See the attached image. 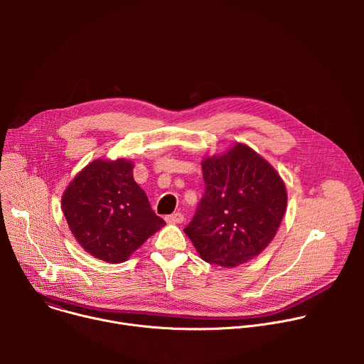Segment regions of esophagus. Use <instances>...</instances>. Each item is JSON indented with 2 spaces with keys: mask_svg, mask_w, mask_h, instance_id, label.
<instances>
[{
  "mask_svg": "<svg viewBox=\"0 0 364 364\" xmlns=\"http://www.w3.org/2000/svg\"><path fill=\"white\" fill-rule=\"evenodd\" d=\"M166 220H167V223H183L184 216L180 212H177V213L166 216Z\"/></svg>",
  "mask_w": 364,
  "mask_h": 364,
  "instance_id": "1",
  "label": "esophagus"
}]
</instances>
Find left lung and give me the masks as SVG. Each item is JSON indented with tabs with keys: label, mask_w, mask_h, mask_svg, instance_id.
Here are the masks:
<instances>
[{
	"label": "left lung",
	"mask_w": 364,
	"mask_h": 364,
	"mask_svg": "<svg viewBox=\"0 0 364 364\" xmlns=\"http://www.w3.org/2000/svg\"><path fill=\"white\" fill-rule=\"evenodd\" d=\"M204 194L184 232L203 261L237 267L274 239L287 209L279 174L252 148L236 144L201 163Z\"/></svg>",
	"instance_id": "left-lung-1"
}]
</instances>
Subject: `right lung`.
Returning <instances> with one entry per match:
<instances>
[{
	"instance_id": "right-lung-1",
	"label": "right lung",
	"mask_w": 364,
	"mask_h": 364,
	"mask_svg": "<svg viewBox=\"0 0 364 364\" xmlns=\"http://www.w3.org/2000/svg\"><path fill=\"white\" fill-rule=\"evenodd\" d=\"M127 160H96L69 184L62 198L68 225L82 247L108 264H121L166 222L134 181Z\"/></svg>"
}]
</instances>
